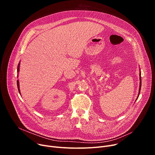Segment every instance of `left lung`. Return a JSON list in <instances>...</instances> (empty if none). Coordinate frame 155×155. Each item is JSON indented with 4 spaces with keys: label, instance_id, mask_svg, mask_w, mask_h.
<instances>
[{
    "label": "left lung",
    "instance_id": "left-lung-1",
    "mask_svg": "<svg viewBox=\"0 0 155 155\" xmlns=\"http://www.w3.org/2000/svg\"><path fill=\"white\" fill-rule=\"evenodd\" d=\"M140 88H139V93H138V95H137V99L138 98V97H139L140 95V91H141V71H140ZM137 100V99H136Z\"/></svg>",
    "mask_w": 155,
    "mask_h": 155
}]
</instances>
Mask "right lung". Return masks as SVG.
I'll list each match as a JSON object with an SVG mask.
<instances>
[{"mask_svg":"<svg viewBox=\"0 0 155 155\" xmlns=\"http://www.w3.org/2000/svg\"><path fill=\"white\" fill-rule=\"evenodd\" d=\"M19 66H20V63H19L18 64V73L19 71ZM17 85H18V91L19 94H21L20 92V89H19V80H17Z\"/></svg>","mask_w":155,"mask_h":155,"instance_id":"obj_1","label":"right lung"}]
</instances>
